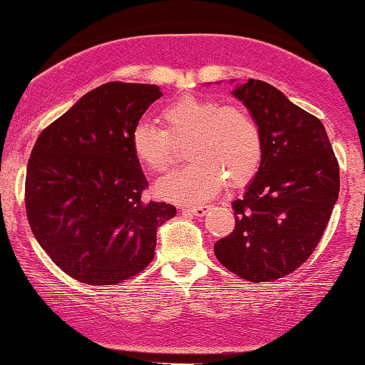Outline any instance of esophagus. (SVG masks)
<instances>
[{
    "mask_svg": "<svg viewBox=\"0 0 365 365\" xmlns=\"http://www.w3.org/2000/svg\"><path fill=\"white\" fill-rule=\"evenodd\" d=\"M210 206L206 205H197V206H186V208H182L181 211L182 213H191L195 215V217H203V215H206V211H208Z\"/></svg>",
    "mask_w": 365,
    "mask_h": 365,
    "instance_id": "esophagus-1",
    "label": "esophagus"
}]
</instances>
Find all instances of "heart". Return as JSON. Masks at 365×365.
<instances>
[{"mask_svg":"<svg viewBox=\"0 0 365 365\" xmlns=\"http://www.w3.org/2000/svg\"><path fill=\"white\" fill-rule=\"evenodd\" d=\"M165 130L147 120L130 132L135 160L152 174H168L174 165L173 140L190 138L191 162L157 184L165 200L195 203L217 195L225 179L244 186L260 168L264 154L257 120L244 106L222 105L211 98L184 94L160 108Z\"/></svg>","mask_w":365,"mask_h":365,"instance_id":"b5f03b06","label":"heart"}]
</instances>
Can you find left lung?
<instances>
[{
	"mask_svg": "<svg viewBox=\"0 0 365 365\" xmlns=\"http://www.w3.org/2000/svg\"><path fill=\"white\" fill-rule=\"evenodd\" d=\"M233 96L257 120L264 154L254 181L235 200V228L215 244V255L238 277L260 284L307 262L339 200V160L317 116L259 79Z\"/></svg>",
	"mask_w": 365,
	"mask_h": 365,
	"instance_id": "8db88e82",
	"label": "left lung"
}]
</instances>
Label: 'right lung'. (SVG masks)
I'll return each instance as SVG.
<instances>
[{"mask_svg": "<svg viewBox=\"0 0 365 365\" xmlns=\"http://www.w3.org/2000/svg\"><path fill=\"white\" fill-rule=\"evenodd\" d=\"M162 96L154 84L106 83L42 130L29 159L25 208L52 262L91 286L142 272L175 206L145 201L130 132Z\"/></svg>", "mask_w": 365, "mask_h": 365, "instance_id": "1", "label": "right lung"}]
</instances>
